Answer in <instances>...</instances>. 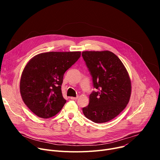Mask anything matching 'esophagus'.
Wrapping results in <instances>:
<instances>
[{"mask_svg":"<svg viewBox=\"0 0 160 160\" xmlns=\"http://www.w3.org/2000/svg\"><path fill=\"white\" fill-rule=\"evenodd\" d=\"M78 96H77V97H71V99H72V100H77V99H78Z\"/></svg>","mask_w":160,"mask_h":160,"instance_id":"obj_1","label":"esophagus"}]
</instances>
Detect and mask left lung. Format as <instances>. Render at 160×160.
Segmentation results:
<instances>
[{
	"mask_svg": "<svg viewBox=\"0 0 160 160\" xmlns=\"http://www.w3.org/2000/svg\"><path fill=\"white\" fill-rule=\"evenodd\" d=\"M82 56L92 77L94 88L89 103L82 108L95 123L110 121L128 104L131 95L128 73L120 59L110 51H84Z\"/></svg>",
	"mask_w": 160,
	"mask_h": 160,
	"instance_id": "8db88e82",
	"label": "left lung"
}]
</instances>
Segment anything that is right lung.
Returning <instances> with one entry per match:
<instances>
[{"label": "right lung", "mask_w": 160, "mask_h": 160, "mask_svg": "<svg viewBox=\"0 0 160 160\" xmlns=\"http://www.w3.org/2000/svg\"><path fill=\"white\" fill-rule=\"evenodd\" d=\"M80 52H48L32 58L25 66L20 81L24 104L41 118H50L66 102L62 93L65 71L80 57Z\"/></svg>", "instance_id": "right-lung-1"}]
</instances>
